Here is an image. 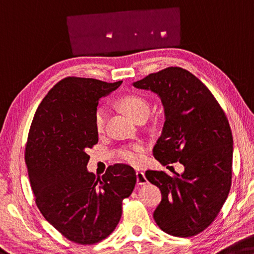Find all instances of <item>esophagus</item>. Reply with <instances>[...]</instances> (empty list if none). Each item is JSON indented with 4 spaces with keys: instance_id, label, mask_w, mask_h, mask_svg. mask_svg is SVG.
<instances>
[{
    "instance_id": "obj_1",
    "label": "esophagus",
    "mask_w": 254,
    "mask_h": 254,
    "mask_svg": "<svg viewBox=\"0 0 254 254\" xmlns=\"http://www.w3.org/2000/svg\"><path fill=\"white\" fill-rule=\"evenodd\" d=\"M135 174H136V183L139 185H143L148 183L146 175H144V173L142 171H136Z\"/></svg>"
}]
</instances>
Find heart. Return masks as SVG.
Wrapping results in <instances>:
<instances>
[{"mask_svg":"<svg viewBox=\"0 0 254 254\" xmlns=\"http://www.w3.org/2000/svg\"><path fill=\"white\" fill-rule=\"evenodd\" d=\"M120 107L133 120H138L141 116L147 118L149 114V104L146 98L136 94H127L120 99ZM107 111L104 107H98L95 113V127L97 132H103L106 126ZM144 146L142 143H134L132 146L124 147L119 151V156L123 162L138 165L142 160V152Z\"/></svg>","mask_w":254,"mask_h":254,"instance_id":"1","label":"heart"}]
</instances>
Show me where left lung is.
<instances>
[{
	"label": "left lung",
	"mask_w": 254,
	"mask_h": 254,
	"mask_svg": "<svg viewBox=\"0 0 254 254\" xmlns=\"http://www.w3.org/2000/svg\"><path fill=\"white\" fill-rule=\"evenodd\" d=\"M133 86L162 99L165 123L154 157L164 166H184L174 176L146 171L162 192L155 221L170 235L194 236L215 220L231 190L233 136L226 115L210 90L182 67H166Z\"/></svg>",
	"instance_id": "left-lung-1"
}]
</instances>
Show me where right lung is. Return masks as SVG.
I'll use <instances>...</instances> for the list:
<instances>
[{"instance_id":"obj_1","label":"right lung","mask_w":254,"mask_h":254,"mask_svg":"<svg viewBox=\"0 0 254 254\" xmlns=\"http://www.w3.org/2000/svg\"><path fill=\"white\" fill-rule=\"evenodd\" d=\"M121 83L62 79L39 104L28 134L25 160L36 204L52 226L78 244L98 243L114 231L136 182L126 164L108 166L98 179L87 170L88 148L98 142V100Z\"/></svg>"}]
</instances>
